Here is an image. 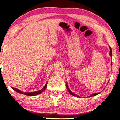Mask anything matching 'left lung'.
<instances>
[{
    "instance_id": "obj_1",
    "label": "left lung",
    "mask_w": 120,
    "mask_h": 120,
    "mask_svg": "<svg viewBox=\"0 0 120 120\" xmlns=\"http://www.w3.org/2000/svg\"><path fill=\"white\" fill-rule=\"evenodd\" d=\"M109 48H110V56H111V57H112V49H111V48H110V47H109ZM111 65L112 66V63H111ZM66 87H67V88H68V91H69V93H70L71 95H74V96H75V97H78V95H76V94H74L73 93H72V92L70 91V90H69V87H68V85H67V82H66ZM100 94V93H96L92 94H91V95H90V97H93V96H95V95H98V94Z\"/></svg>"
}]
</instances>
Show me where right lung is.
Listing matches in <instances>:
<instances>
[{"mask_svg": "<svg viewBox=\"0 0 120 120\" xmlns=\"http://www.w3.org/2000/svg\"><path fill=\"white\" fill-rule=\"evenodd\" d=\"M47 83L45 84V85L44 86V87L43 88H42L41 90H40V91H36V92H30V93H27V92H21L20 90L17 89V88H14V87H12V88L13 90H14V91H15L16 92H18V93H21V94H24L26 95H28V96H34V95H38L39 94L41 93L42 92H43L44 90H45V88H47Z\"/></svg>", "mask_w": 120, "mask_h": 120, "instance_id": "right-lung-1", "label": "right lung"}]
</instances>
